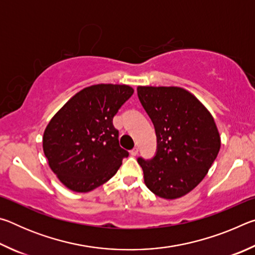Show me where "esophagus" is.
Returning a JSON list of instances; mask_svg holds the SVG:
<instances>
[{"instance_id":"34e87169","label":"esophagus","mask_w":255,"mask_h":255,"mask_svg":"<svg viewBox=\"0 0 255 255\" xmlns=\"http://www.w3.org/2000/svg\"><path fill=\"white\" fill-rule=\"evenodd\" d=\"M130 154L132 155V156H136V155L138 154V147H135V148H132V149L130 150Z\"/></svg>"}]
</instances>
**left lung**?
I'll use <instances>...</instances> for the list:
<instances>
[{
  "instance_id": "left-lung-1",
  "label": "left lung",
  "mask_w": 255,
  "mask_h": 255,
  "mask_svg": "<svg viewBox=\"0 0 255 255\" xmlns=\"http://www.w3.org/2000/svg\"><path fill=\"white\" fill-rule=\"evenodd\" d=\"M137 93L157 137L156 155L138 158L146 187L163 199L183 197L208 173L221 148L213 116L178 86H138Z\"/></svg>"
}]
</instances>
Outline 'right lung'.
<instances>
[{"label": "right lung", "instance_id": "right-lung-1", "mask_svg": "<svg viewBox=\"0 0 255 255\" xmlns=\"http://www.w3.org/2000/svg\"><path fill=\"white\" fill-rule=\"evenodd\" d=\"M132 93L125 84L88 86L50 119L42 148L51 171L66 188L89 192L117 173L128 152L120 147L112 119Z\"/></svg>", "mask_w": 255, "mask_h": 255}]
</instances>
